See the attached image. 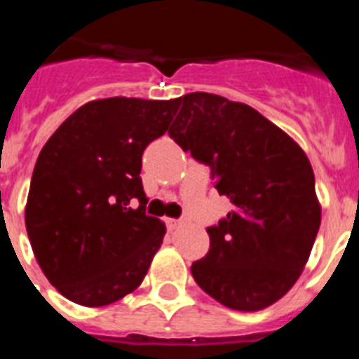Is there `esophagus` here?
I'll list each match as a JSON object with an SVG mask.
<instances>
[{"mask_svg": "<svg viewBox=\"0 0 359 359\" xmlns=\"http://www.w3.org/2000/svg\"><path fill=\"white\" fill-rule=\"evenodd\" d=\"M184 224L182 219H175V218H168L165 219V225H168L169 229H177V227H180V225Z\"/></svg>", "mask_w": 359, "mask_h": 359, "instance_id": "esophagus-1", "label": "esophagus"}]
</instances>
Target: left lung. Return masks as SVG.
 I'll return each mask as SVG.
<instances>
[{
	"instance_id": "8db88e82",
	"label": "left lung",
	"mask_w": 359,
	"mask_h": 359,
	"mask_svg": "<svg viewBox=\"0 0 359 359\" xmlns=\"http://www.w3.org/2000/svg\"><path fill=\"white\" fill-rule=\"evenodd\" d=\"M169 135L207 163L231 210L208 227L210 250L191 276L236 311L272 306L300 278L320 227L315 175L290 135L248 104L210 93L177 98Z\"/></svg>"
}]
</instances>
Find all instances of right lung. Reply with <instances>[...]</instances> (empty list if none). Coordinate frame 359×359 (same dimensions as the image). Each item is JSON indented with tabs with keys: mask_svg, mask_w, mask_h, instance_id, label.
Segmentation results:
<instances>
[{
	"mask_svg": "<svg viewBox=\"0 0 359 359\" xmlns=\"http://www.w3.org/2000/svg\"><path fill=\"white\" fill-rule=\"evenodd\" d=\"M175 111L177 98L93 100L42 147L25 229L44 276L70 302L108 306L145 278L165 225L145 214L141 156Z\"/></svg>",
	"mask_w": 359,
	"mask_h": 359,
	"instance_id": "add662e5",
	"label": "right lung"
}]
</instances>
